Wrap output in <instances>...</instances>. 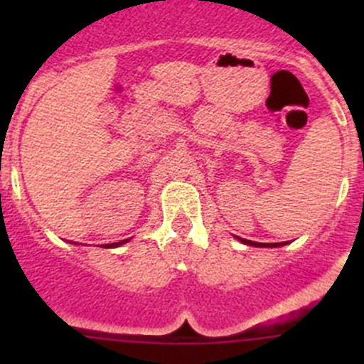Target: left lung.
I'll list each match as a JSON object with an SVG mask.
<instances>
[{
  "instance_id": "obj_1",
  "label": "left lung",
  "mask_w": 364,
  "mask_h": 364,
  "mask_svg": "<svg viewBox=\"0 0 364 364\" xmlns=\"http://www.w3.org/2000/svg\"><path fill=\"white\" fill-rule=\"evenodd\" d=\"M237 240H240L243 245H248V247H260V248H278V247H284L285 245V243H257V241L243 240V237H237Z\"/></svg>"
}]
</instances>
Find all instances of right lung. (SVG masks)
Wrapping results in <instances>:
<instances>
[{
  "instance_id": "1",
  "label": "right lung",
  "mask_w": 364,
  "mask_h": 364,
  "mask_svg": "<svg viewBox=\"0 0 364 364\" xmlns=\"http://www.w3.org/2000/svg\"><path fill=\"white\" fill-rule=\"evenodd\" d=\"M124 243H128V240L117 241V243H109V245H104V247H105V248H117V247H121V245H124Z\"/></svg>"
}]
</instances>
